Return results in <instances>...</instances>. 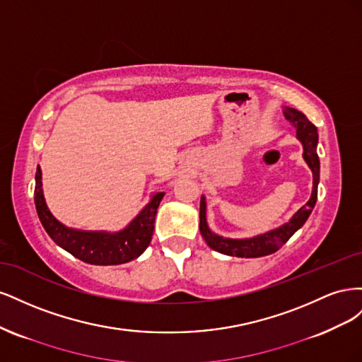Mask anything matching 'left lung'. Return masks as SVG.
<instances>
[{"label": "left lung", "instance_id": "1", "mask_svg": "<svg viewBox=\"0 0 362 362\" xmlns=\"http://www.w3.org/2000/svg\"><path fill=\"white\" fill-rule=\"evenodd\" d=\"M284 116L288 122L296 128V137L302 144L303 148V160L308 164V168L313 172V192L308 202L300 206L296 211L288 222L282 223L278 228H273L267 233H262L254 237L246 238H229L213 233L206 222V198L201 196V206H199V231L205 240V243L213 250L221 252L223 255L229 257H242V258H258L266 257L275 252L288 242V238L303 226L308 221V217L313 211V208L317 201V187L320 181V160L317 156V144H319V134L317 128L313 125L308 117L302 112L296 110L291 107H284Z\"/></svg>", "mask_w": 362, "mask_h": 362}]
</instances>
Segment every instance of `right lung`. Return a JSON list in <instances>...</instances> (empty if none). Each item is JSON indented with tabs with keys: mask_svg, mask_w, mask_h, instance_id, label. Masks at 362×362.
I'll list each match as a JSON object with an SVG mask.
<instances>
[{
	"mask_svg": "<svg viewBox=\"0 0 362 362\" xmlns=\"http://www.w3.org/2000/svg\"><path fill=\"white\" fill-rule=\"evenodd\" d=\"M164 192L151 196V201L124 229L119 231H86L63 225L52 216L42 189V170H36L35 204L37 216L54 243L87 264L117 266L140 257L151 243L158 205Z\"/></svg>",
	"mask_w": 362,
	"mask_h": 362,
	"instance_id": "right-lung-1",
	"label": "right lung"
}]
</instances>
